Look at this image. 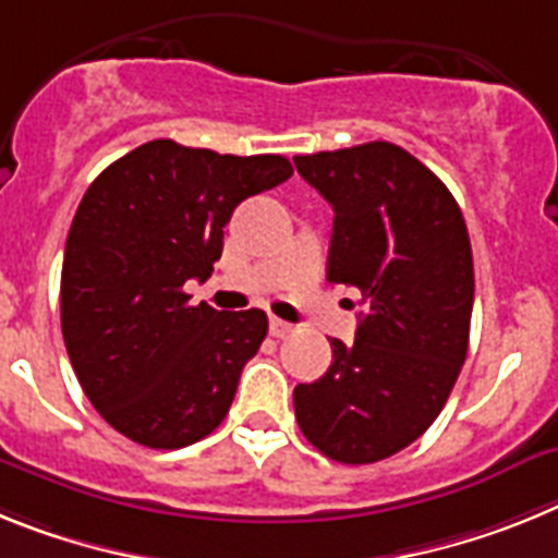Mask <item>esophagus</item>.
<instances>
[{
    "label": "esophagus",
    "mask_w": 558,
    "mask_h": 558,
    "mask_svg": "<svg viewBox=\"0 0 558 558\" xmlns=\"http://www.w3.org/2000/svg\"><path fill=\"white\" fill-rule=\"evenodd\" d=\"M294 331V326H289V323H283V319H278V317H272L269 319V333H272V337H289V333Z\"/></svg>",
    "instance_id": "1"
}]
</instances>
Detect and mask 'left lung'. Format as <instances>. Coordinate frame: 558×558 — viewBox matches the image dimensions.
<instances>
[{"label": "left lung", "instance_id": "obj_1", "mask_svg": "<svg viewBox=\"0 0 558 558\" xmlns=\"http://www.w3.org/2000/svg\"><path fill=\"white\" fill-rule=\"evenodd\" d=\"M333 207L328 283L356 286V339H331L317 381L294 387V415L337 463H376L429 429L466 362L474 264L449 187L393 143L294 157Z\"/></svg>", "mask_w": 558, "mask_h": 558}]
</instances>
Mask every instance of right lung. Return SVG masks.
<instances>
[{
    "label": "right lung",
    "mask_w": 558,
    "mask_h": 558,
    "mask_svg": "<svg viewBox=\"0 0 558 558\" xmlns=\"http://www.w3.org/2000/svg\"><path fill=\"white\" fill-rule=\"evenodd\" d=\"M292 177L278 154L232 157L151 140L89 185L66 235L61 331L92 407L148 449H182L225 421L266 314L191 306L244 198Z\"/></svg>",
    "instance_id": "1"
}]
</instances>
